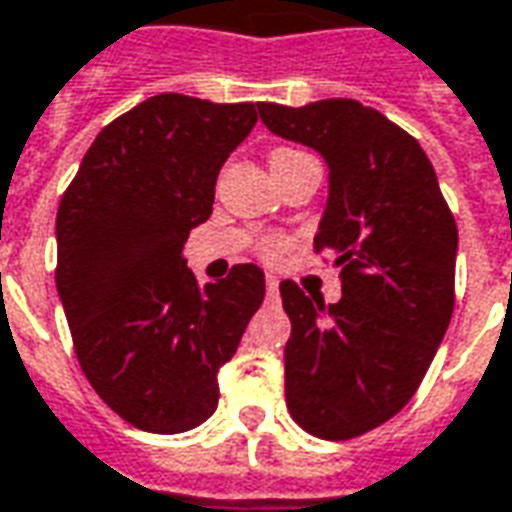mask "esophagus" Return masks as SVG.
<instances>
[{
    "label": "esophagus",
    "mask_w": 512,
    "mask_h": 512,
    "mask_svg": "<svg viewBox=\"0 0 512 512\" xmlns=\"http://www.w3.org/2000/svg\"><path fill=\"white\" fill-rule=\"evenodd\" d=\"M266 288H268V293H277V288H280V280H277L274 274H268V277H266Z\"/></svg>",
    "instance_id": "esophagus-1"
}]
</instances>
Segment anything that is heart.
Instances as JSON below:
<instances>
[{
    "label": "heart",
    "mask_w": 512,
    "mask_h": 512,
    "mask_svg": "<svg viewBox=\"0 0 512 512\" xmlns=\"http://www.w3.org/2000/svg\"><path fill=\"white\" fill-rule=\"evenodd\" d=\"M282 152H293V149H277L271 157L282 155ZM282 249H285V241H280V238H266V241H260V255L268 257V260L280 257Z\"/></svg>",
    "instance_id": "b5f03b06"
}]
</instances>
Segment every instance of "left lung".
I'll return each instance as SVG.
<instances>
[{"instance_id": "8db88e82", "label": "left lung", "mask_w": 512, "mask_h": 512, "mask_svg": "<svg viewBox=\"0 0 512 512\" xmlns=\"http://www.w3.org/2000/svg\"><path fill=\"white\" fill-rule=\"evenodd\" d=\"M260 119L313 146L330 199L313 249L341 266V302L280 282L291 318L285 402L324 441H349L413 399L455 310L457 224L413 135L355 99L260 102Z\"/></svg>"}]
</instances>
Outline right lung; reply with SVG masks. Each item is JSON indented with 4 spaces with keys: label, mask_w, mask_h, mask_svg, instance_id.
I'll return each instance as SVG.
<instances>
[{
    "label": "right lung",
    "mask_w": 512,
    "mask_h": 512,
    "mask_svg": "<svg viewBox=\"0 0 512 512\" xmlns=\"http://www.w3.org/2000/svg\"><path fill=\"white\" fill-rule=\"evenodd\" d=\"M255 121L252 102L152 96L96 135L60 199L55 282L74 352L102 402L138 430L174 435L213 416L219 368L263 305L255 263L199 285L182 260Z\"/></svg>",
    "instance_id": "add662e5"
}]
</instances>
